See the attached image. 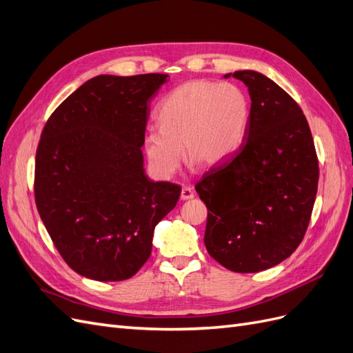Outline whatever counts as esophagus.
Wrapping results in <instances>:
<instances>
[{
    "label": "esophagus",
    "instance_id": "esophagus-1",
    "mask_svg": "<svg viewBox=\"0 0 353 353\" xmlns=\"http://www.w3.org/2000/svg\"><path fill=\"white\" fill-rule=\"evenodd\" d=\"M193 197H194V191L190 187H183V190H181V200H190Z\"/></svg>",
    "mask_w": 353,
    "mask_h": 353
}]
</instances>
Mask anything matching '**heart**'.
<instances>
[{
    "instance_id": "obj_1",
    "label": "heart",
    "mask_w": 353,
    "mask_h": 353,
    "mask_svg": "<svg viewBox=\"0 0 353 353\" xmlns=\"http://www.w3.org/2000/svg\"><path fill=\"white\" fill-rule=\"evenodd\" d=\"M249 117V99L236 83L199 79L179 85L160 104L159 128L144 137L148 165L156 176L168 179L176 172L183 150L190 165L227 162L244 143Z\"/></svg>"
}]
</instances>
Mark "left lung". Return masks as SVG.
<instances>
[{"instance_id": "8db88e82", "label": "left lung", "mask_w": 353, "mask_h": 353, "mask_svg": "<svg viewBox=\"0 0 353 353\" xmlns=\"http://www.w3.org/2000/svg\"><path fill=\"white\" fill-rule=\"evenodd\" d=\"M249 90L250 117L236 156L213 168L196 191L208 208L205 245L234 272H259L301 244L318 188V159L299 104L254 70L223 74Z\"/></svg>"}]
</instances>
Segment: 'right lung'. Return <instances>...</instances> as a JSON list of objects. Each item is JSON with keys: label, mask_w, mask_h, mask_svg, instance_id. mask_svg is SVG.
<instances>
[{"label": "right lung", "mask_w": 353, "mask_h": 353, "mask_svg": "<svg viewBox=\"0 0 353 353\" xmlns=\"http://www.w3.org/2000/svg\"><path fill=\"white\" fill-rule=\"evenodd\" d=\"M168 74H99L50 116L35 160V201L70 268L95 281L131 279L181 187L144 170L150 101Z\"/></svg>", "instance_id": "add662e5"}]
</instances>
